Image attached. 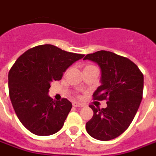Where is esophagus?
Returning a JSON list of instances; mask_svg holds the SVG:
<instances>
[{
    "instance_id": "1",
    "label": "esophagus",
    "mask_w": 156,
    "mask_h": 156,
    "mask_svg": "<svg viewBox=\"0 0 156 156\" xmlns=\"http://www.w3.org/2000/svg\"><path fill=\"white\" fill-rule=\"evenodd\" d=\"M73 106L74 107H83V104L78 103V102H73Z\"/></svg>"
}]
</instances>
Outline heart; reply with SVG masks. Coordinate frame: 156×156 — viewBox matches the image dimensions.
Masks as SVG:
<instances>
[{
  "label": "heart",
  "instance_id": "1",
  "mask_svg": "<svg viewBox=\"0 0 156 156\" xmlns=\"http://www.w3.org/2000/svg\"><path fill=\"white\" fill-rule=\"evenodd\" d=\"M87 67H93V66H91V65H88V66H87V67H85V68H87Z\"/></svg>",
  "mask_w": 156,
  "mask_h": 156
}]
</instances>
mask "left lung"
Instances as JSON below:
<instances>
[{"label": "left lung", "instance_id": "obj_1", "mask_svg": "<svg viewBox=\"0 0 156 156\" xmlns=\"http://www.w3.org/2000/svg\"><path fill=\"white\" fill-rule=\"evenodd\" d=\"M84 60L101 69V86L94 91L95 100H106L101 110L91 105L93 116L86 123L87 133L100 141L120 136L129 127L141 104L144 78L133 61L110 51H99L87 55Z\"/></svg>", "mask_w": 156, "mask_h": 156}]
</instances>
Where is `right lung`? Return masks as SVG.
I'll return each instance as SVG.
<instances>
[{
    "mask_svg": "<svg viewBox=\"0 0 156 156\" xmlns=\"http://www.w3.org/2000/svg\"><path fill=\"white\" fill-rule=\"evenodd\" d=\"M83 56L46 44L27 51L12 66L9 98L21 123L32 133L50 136L62 128L72 103L51 98V83L60 80L68 68Z\"/></svg>",
    "mask_w": 156,
    "mask_h": 156,
    "instance_id": "obj_1",
    "label": "right lung"
}]
</instances>
